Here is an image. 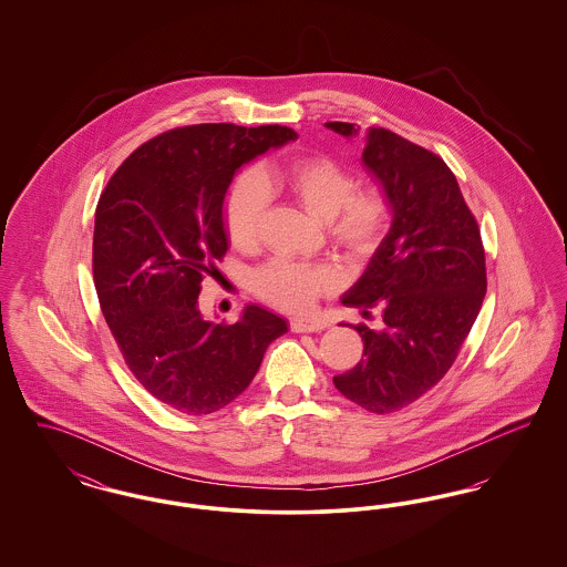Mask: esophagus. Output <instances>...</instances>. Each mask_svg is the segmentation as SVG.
<instances>
[{"instance_id": "34e87169", "label": "esophagus", "mask_w": 567, "mask_h": 567, "mask_svg": "<svg viewBox=\"0 0 567 567\" xmlns=\"http://www.w3.org/2000/svg\"><path fill=\"white\" fill-rule=\"evenodd\" d=\"M327 323L323 319H312V321H303V319H293L291 321V331L296 333H317V331H323Z\"/></svg>"}]
</instances>
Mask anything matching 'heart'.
<instances>
[{
  "mask_svg": "<svg viewBox=\"0 0 567 567\" xmlns=\"http://www.w3.org/2000/svg\"><path fill=\"white\" fill-rule=\"evenodd\" d=\"M349 165L327 155L297 157L257 176L243 172L234 178L223 199V225L229 243L252 250L259 243L268 215L270 193H289L306 210L321 216L327 238L352 259L372 255L386 236L393 206L384 190L374 185L357 187ZM338 271L327 264L274 259L252 276V291L271 306L308 310L317 297L338 285Z\"/></svg>",
  "mask_w": 567,
  "mask_h": 567,
  "instance_id": "heart-1",
  "label": "heart"
}]
</instances>
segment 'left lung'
I'll return each mask as SVG.
<instances>
[{"mask_svg": "<svg viewBox=\"0 0 567 567\" xmlns=\"http://www.w3.org/2000/svg\"><path fill=\"white\" fill-rule=\"evenodd\" d=\"M327 127L359 132L338 121ZM363 163L389 195L393 223L342 303L363 315L378 306L382 329L354 327L363 357L333 384L363 410L389 414L425 395L455 363L485 299V246L455 174L435 153L374 127Z\"/></svg>", "mask_w": 567, "mask_h": 567, "instance_id": "1", "label": "left lung"}]
</instances>
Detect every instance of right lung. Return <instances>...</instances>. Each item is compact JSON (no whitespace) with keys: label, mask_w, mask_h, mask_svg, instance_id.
Masks as SVG:
<instances>
[{"label":"right lung","mask_w":567,"mask_h":567,"mask_svg":"<svg viewBox=\"0 0 567 567\" xmlns=\"http://www.w3.org/2000/svg\"><path fill=\"white\" fill-rule=\"evenodd\" d=\"M289 127L204 123L144 142L102 193L93 280L127 368L159 402L202 416L231 404L257 374L285 319L246 306L238 323L199 312L204 278L227 252L223 199L236 169L282 146Z\"/></svg>","instance_id":"1"}]
</instances>
